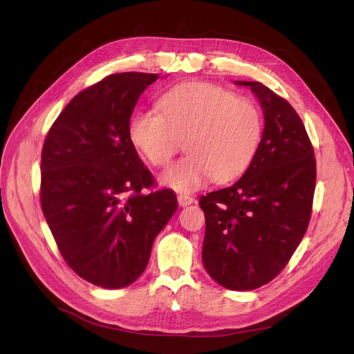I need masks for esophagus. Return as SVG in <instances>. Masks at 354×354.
Returning a JSON list of instances; mask_svg holds the SVG:
<instances>
[{"instance_id":"esophagus-1","label":"esophagus","mask_w":354,"mask_h":354,"mask_svg":"<svg viewBox=\"0 0 354 354\" xmlns=\"http://www.w3.org/2000/svg\"><path fill=\"white\" fill-rule=\"evenodd\" d=\"M194 201H195V199H194L192 196L187 195V194L178 195V202H179L180 207H188V205H191V203H194Z\"/></svg>"}]
</instances>
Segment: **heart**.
Instances as JSON below:
<instances>
[{
  "instance_id": "heart-1",
  "label": "heart",
  "mask_w": 354,
  "mask_h": 354,
  "mask_svg": "<svg viewBox=\"0 0 354 354\" xmlns=\"http://www.w3.org/2000/svg\"><path fill=\"white\" fill-rule=\"evenodd\" d=\"M158 109L136 113L129 136L145 159L165 166L185 142L188 153L160 179L179 192H192L211 178L228 182L252 160L263 133L258 107L245 97L208 83L180 84L158 100Z\"/></svg>"
}]
</instances>
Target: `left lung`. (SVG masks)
Segmentation results:
<instances>
[{"label": "left lung", "instance_id": "8db88e82", "mask_svg": "<svg viewBox=\"0 0 354 354\" xmlns=\"http://www.w3.org/2000/svg\"><path fill=\"white\" fill-rule=\"evenodd\" d=\"M248 86L264 110V132L248 169L224 189L199 198L205 212L202 263L228 290L266 286L283 271L308 228L315 158L292 106L259 82Z\"/></svg>", "mask_w": 354, "mask_h": 354}]
</instances>
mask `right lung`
I'll return each mask as SVG.
<instances>
[{
    "mask_svg": "<svg viewBox=\"0 0 354 354\" xmlns=\"http://www.w3.org/2000/svg\"><path fill=\"white\" fill-rule=\"evenodd\" d=\"M153 73H116L82 90L51 124L41 152L40 202L67 266L83 280L123 288L145 271L156 235L178 209L129 136Z\"/></svg>",
    "mask_w": 354,
    "mask_h": 354,
    "instance_id": "obj_1",
    "label": "right lung"
}]
</instances>
